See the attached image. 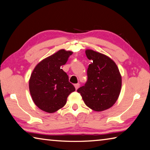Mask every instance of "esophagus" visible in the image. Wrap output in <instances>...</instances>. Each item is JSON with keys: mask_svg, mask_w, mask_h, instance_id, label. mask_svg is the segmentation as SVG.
<instances>
[{"mask_svg": "<svg viewBox=\"0 0 150 150\" xmlns=\"http://www.w3.org/2000/svg\"><path fill=\"white\" fill-rule=\"evenodd\" d=\"M79 85H80L79 83H77V84H75V89L76 90H77V88L79 87Z\"/></svg>", "mask_w": 150, "mask_h": 150, "instance_id": "obj_1", "label": "esophagus"}]
</instances>
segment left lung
I'll return each mask as SVG.
<instances>
[{
	"label": "left lung",
	"instance_id": "left-lung-1",
	"mask_svg": "<svg viewBox=\"0 0 150 150\" xmlns=\"http://www.w3.org/2000/svg\"><path fill=\"white\" fill-rule=\"evenodd\" d=\"M85 54L91 63L87 69V82L77 92L92 110H106L113 106L120 93V73L116 63L106 55L91 50H86Z\"/></svg>",
	"mask_w": 150,
	"mask_h": 150
}]
</instances>
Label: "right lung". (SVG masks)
<instances>
[{
    "label": "right lung",
    "instance_id": "obj_1",
    "mask_svg": "<svg viewBox=\"0 0 150 150\" xmlns=\"http://www.w3.org/2000/svg\"><path fill=\"white\" fill-rule=\"evenodd\" d=\"M73 52L61 50L40 62L29 81L32 100L38 107L49 113L62 108L67 96L75 91L69 77L61 67L67 63Z\"/></svg>",
    "mask_w": 150,
    "mask_h": 150
}]
</instances>
